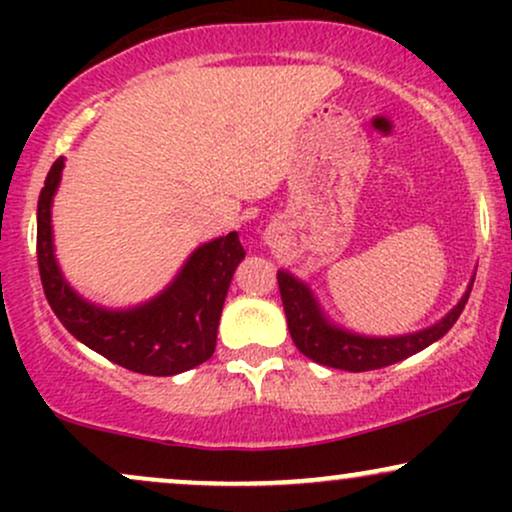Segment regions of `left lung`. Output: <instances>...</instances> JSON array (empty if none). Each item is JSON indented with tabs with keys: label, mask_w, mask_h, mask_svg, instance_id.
I'll use <instances>...</instances> for the list:
<instances>
[{
	"label": "left lung",
	"mask_w": 512,
	"mask_h": 512,
	"mask_svg": "<svg viewBox=\"0 0 512 512\" xmlns=\"http://www.w3.org/2000/svg\"><path fill=\"white\" fill-rule=\"evenodd\" d=\"M62 168L64 158H57L38 199V269L52 313L81 344L134 373L178 375L211 358L228 286L245 257L238 233L197 245L170 284L149 301L105 308L81 296L57 260L52 199Z\"/></svg>",
	"instance_id": "left-lung-1"
}]
</instances>
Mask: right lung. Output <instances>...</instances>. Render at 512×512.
Returning a JSON list of instances; mask_svg holds the SVG:
<instances>
[{"mask_svg": "<svg viewBox=\"0 0 512 512\" xmlns=\"http://www.w3.org/2000/svg\"><path fill=\"white\" fill-rule=\"evenodd\" d=\"M276 281H279L291 339L298 346V351L320 366L349 370V373L385 368L419 354L421 349L431 346L450 330L469 296V293H464L460 303L428 330L402 334V337H368V334L344 330V327L327 320L320 303L315 301V293L298 276L279 269Z\"/></svg>", "mask_w": 512, "mask_h": 512, "instance_id": "add662e5", "label": "right lung"}]
</instances>
